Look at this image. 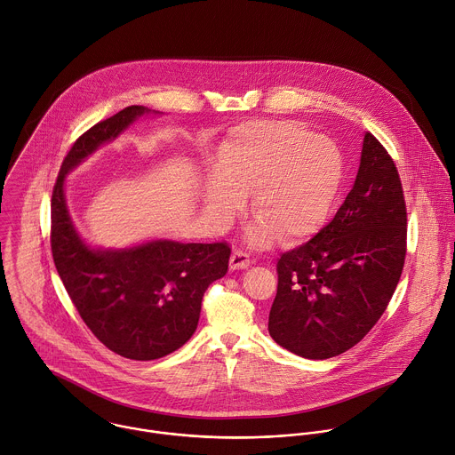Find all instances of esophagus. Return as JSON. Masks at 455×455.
<instances>
[{
    "label": "esophagus",
    "instance_id": "1",
    "mask_svg": "<svg viewBox=\"0 0 455 455\" xmlns=\"http://www.w3.org/2000/svg\"><path fill=\"white\" fill-rule=\"evenodd\" d=\"M250 264H251L250 255L244 253V251H241V250H235V251L230 255V269H232V271L246 269Z\"/></svg>",
    "mask_w": 455,
    "mask_h": 455
}]
</instances>
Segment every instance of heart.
<instances>
[{
	"instance_id": "heart-1",
	"label": "heart",
	"mask_w": 455,
	"mask_h": 455,
	"mask_svg": "<svg viewBox=\"0 0 455 455\" xmlns=\"http://www.w3.org/2000/svg\"><path fill=\"white\" fill-rule=\"evenodd\" d=\"M344 163L339 148L296 122H253L221 145L202 204L218 225H228L250 196L248 243L283 244L314 235L339 195Z\"/></svg>"
}]
</instances>
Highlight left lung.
I'll return each mask as SVG.
<instances>
[{
    "label": "left lung",
    "instance_id": "1",
    "mask_svg": "<svg viewBox=\"0 0 455 455\" xmlns=\"http://www.w3.org/2000/svg\"><path fill=\"white\" fill-rule=\"evenodd\" d=\"M404 257L401 179L385 147L365 132L356 180L335 218L276 264L269 335L308 360L346 353L387 310Z\"/></svg>",
    "mask_w": 455,
    "mask_h": 455
}]
</instances>
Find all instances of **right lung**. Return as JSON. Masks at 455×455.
<instances>
[{
  "instance_id": "add662e5",
  "label": "right lung",
  "mask_w": 455,
  "mask_h": 455,
  "mask_svg": "<svg viewBox=\"0 0 455 455\" xmlns=\"http://www.w3.org/2000/svg\"><path fill=\"white\" fill-rule=\"evenodd\" d=\"M143 115L129 106L95 124L63 159L51 198V250L56 271L90 331L113 353L138 362L163 358L195 333L207 287L228 271L225 243L150 239L97 248L77 232L65 198L67 175L116 140Z\"/></svg>"
}]
</instances>
